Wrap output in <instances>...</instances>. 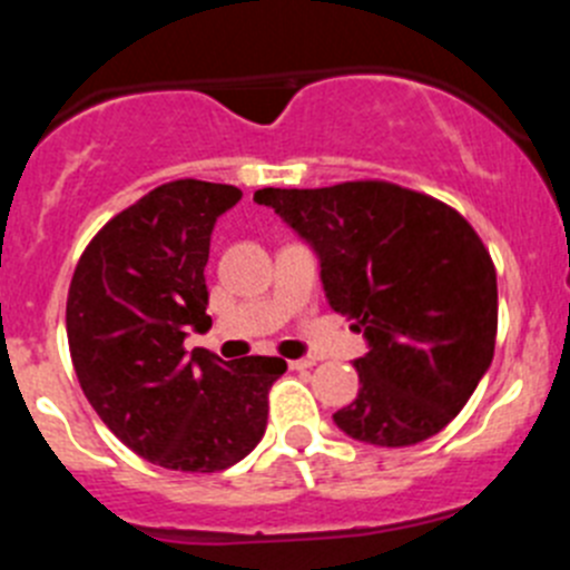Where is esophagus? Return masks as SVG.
<instances>
[{
	"label": "esophagus",
	"instance_id": "obj_1",
	"mask_svg": "<svg viewBox=\"0 0 570 570\" xmlns=\"http://www.w3.org/2000/svg\"><path fill=\"white\" fill-rule=\"evenodd\" d=\"M316 360H311V356H305V360H288V367L291 371H305V367H314Z\"/></svg>",
	"mask_w": 570,
	"mask_h": 570
}]
</instances>
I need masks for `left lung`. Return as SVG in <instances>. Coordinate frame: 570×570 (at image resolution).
Returning a JSON list of instances; mask_svg holds the SVG:
<instances>
[{"label": "left lung", "mask_w": 570, "mask_h": 570, "mask_svg": "<svg viewBox=\"0 0 570 570\" xmlns=\"http://www.w3.org/2000/svg\"><path fill=\"white\" fill-rule=\"evenodd\" d=\"M320 256L331 308L354 320L367 354L360 394L334 422L351 440L405 448L440 434L493 360L497 271L462 214L380 179L262 188Z\"/></svg>", "instance_id": "8db88e82"}]
</instances>
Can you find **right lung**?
Returning a JSON list of instances; mask_svg holds the SVG:
<instances>
[{"instance_id":"right-lung-1","label":"right lung","mask_w":570,"mask_h":570,"mask_svg":"<svg viewBox=\"0 0 570 570\" xmlns=\"http://www.w3.org/2000/svg\"><path fill=\"white\" fill-rule=\"evenodd\" d=\"M239 199L234 185H159L90 239L70 279L65 325L85 396L134 454L170 471L214 473L248 456L288 367L185 351L188 331L210 328V234Z\"/></svg>"}]
</instances>
